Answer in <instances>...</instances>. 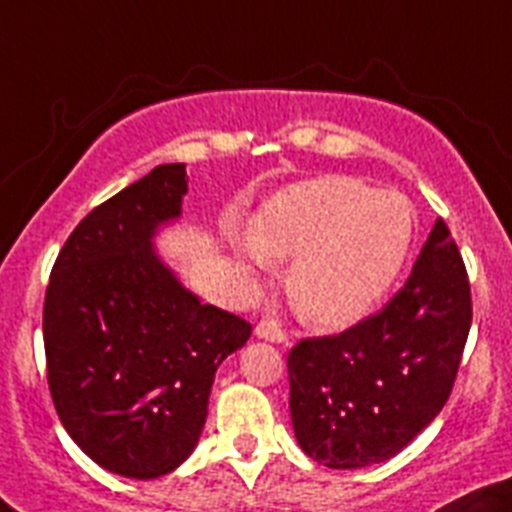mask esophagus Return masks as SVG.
Segmentation results:
<instances>
[{"instance_id":"34e87169","label":"esophagus","mask_w":512,"mask_h":512,"mask_svg":"<svg viewBox=\"0 0 512 512\" xmlns=\"http://www.w3.org/2000/svg\"><path fill=\"white\" fill-rule=\"evenodd\" d=\"M255 334L260 336V339H267V342H275V344L288 342V334H285L275 321H267V319H262L260 324L255 326Z\"/></svg>"}]
</instances>
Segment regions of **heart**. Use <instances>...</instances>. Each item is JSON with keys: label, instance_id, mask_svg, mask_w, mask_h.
<instances>
[{"label": "heart", "instance_id": "1", "mask_svg": "<svg viewBox=\"0 0 512 512\" xmlns=\"http://www.w3.org/2000/svg\"><path fill=\"white\" fill-rule=\"evenodd\" d=\"M416 209L403 193L329 176L275 193L250 229V260H293L288 296L324 329L354 324L403 273Z\"/></svg>", "mask_w": 512, "mask_h": 512}]
</instances>
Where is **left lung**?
Segmentation results:
<instances>
[{
	"label": "left lung",
	"instance_id": "left-lung-1",
	"mask_svg": "<svg viewBox=\"0 0 512 512\" xmlns=\"http://www.w3.org/2000/svg\"><path fill=\"white\" fill-rule=\"evenodd\" d=\"M469 324L467 267L436 219L388 306L290 349V421L301 449L331 469L395 457L449 400Z\"/></svg>",
	"mask_w": 512,
	"mask_h": 512
}]
</instances>
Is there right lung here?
Returning <instances> with one entry per match:
<instances>
[{"label": "right lung", "instance_id": "1", "mask_svg": "<svg viewBox=\"0 0 512 512\" xmlns=\"http://www.w3.org/2000/svg\"><path fill=\"white\" fill-rule=\"evenodd\" d=\"M186 165H158L78 222L43 306L48 388L99 467L155 480L199 444L216 367L252 326L201 303L160 262L153 234L181 216Z\"/></svg>", "mask_w": 512, "mask_h": 512}]
</instances>
